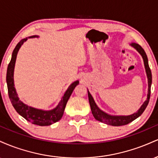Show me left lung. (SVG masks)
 Returning <instances> with one entry per match:
<instances>
[{"instance_id": "left-lung-1", "label": "left lung", "mask_w": 158, "mask_h": 158, "mask_svg": "<svg viewBox=\"0 0 158 158\" xmlns=\"http://www.w3.org/2000/svg\"><path fill=\"white\" fill-rule=\"evenodd\" d=\"M130 45L135 49L137 52L140 54L143 59V62H144L145 70H146V73L148 79V94H147V98L145 100V102L143 103L142 106L139 108L138 110L135 113L130 114V115H111L106 112L103 111L102 109L97 106L96 104L95 101H94L93 97L90 94L89 90L88 89V99H89V103L90 106V109H91V112L93 116L97 120L106 123L107 125H110V126H124V125H127L128 123L132 122L139 117L143 113L145 109L147 107L148 102H149L150 99V94H151V85L152 82V72L150 70L149 66H148V58L146 56V52H145L144 50L139 46L138 44L136 43H131Z\"/></svg>"}]
</instances>
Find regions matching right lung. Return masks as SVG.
I'll return each mask as SVG.
<instances>
[{
	"instance_id": "add662e5",
	"label": "right lung",
	"mask_w": 158,
	"mask_h": 158,
	"mask_svg": "<svg viewBox=\"0 0 158 158\" xmlns=\"http://www.w3.org/2000/svg\"><path fill=\"white\" fill-rule=\"evenodd\" d=\"M39 35H32L30 37L23 39L20 41L18 44L16 45L15 48L14 49L12 54V58L10 64L7 68L6 72V84L7 88H8V94L10 97V101L12 105L13 106L16 111L19 113L21 117L26 119L27 121L32 123V124L38 125L41 126H50L59 120H60L62 117L64 110L68 102L69 98L73 93L74 88L77 85H79V80L73 81L72 84L64 92V95L61 97L60 102L56 106L55 108L51 110H42L35 108L34 107L29 106L27 104L23 103L22 101L20 100L19 96H18L16 89L14 84V69H15L16 58H17L18 52L19 49L22 46L23 43L28 39L31 38H39Z\"/></svg>"
}]
</instances>
